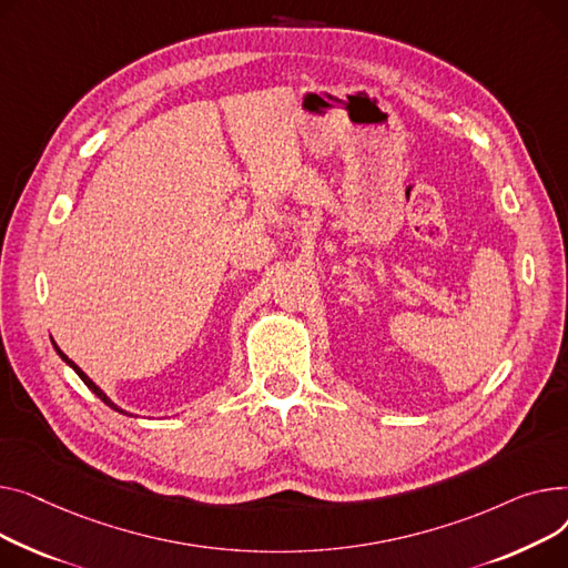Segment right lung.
Wrapping results in <instances>:
<instances>
[{
    "label": "right lung",
    "instance_id": "right-lung-1",
    "mask_svg": "<svg viewBox=\"0 0 568 568\" xmlns=\"http://www.w3.org/2000/svg\"><path fill=\"white\" fill-rule=\"evenodd\" d=\"M52 344H54V342H52ZM54 351H57V353H59V357H61V359H63L65 364H69V366H71V369H73V372H75V374H78V376L82 378V383H84V385H87V387H89V389H91V392H93V394H95V396L100 398V402H103L105 406H110L112 410L121 413V415H128L125 410H121V408H119V406H116V404L112 402V398H110V396H108V394H105L103 389H100V387H98V385H95V383H93V381H91V378H89V376H87V374H84V372L80 369V366H78V364H75L73 359H69V355H63V353L59 351V346H57V344H54Z\"/></svg>",
    "mask_w": 568,
    "mask_h": 568
}]
</instances>
